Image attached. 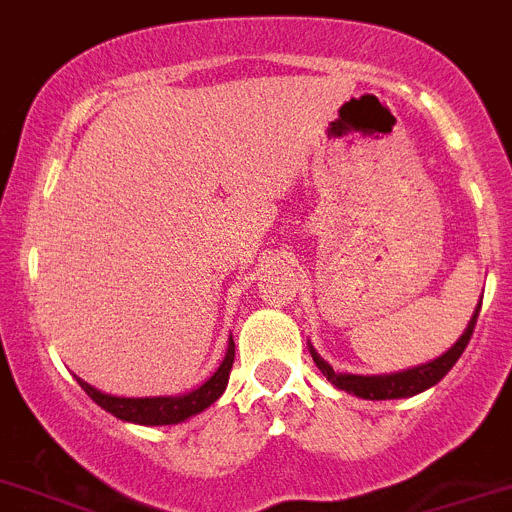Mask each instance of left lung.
I'll return each instance as SVG.
<instances>
[{"mask_svg":"<svg viewBox=\"0 0 512 512\" xmlns=\"http://www.w3.org/2000/svg\"><path fill=\"white\" fill-rule=\"evenodd\" d=\"M482 302L475 307L472 320L467 322L464 332L459 335V340L454 342L447 353H442L439 358L429 360V363L414 365V368L396 370V373H383V375H355V373H335L332 365L322 358L317 350H314L312 342H307L309 355H312L314 365L322 370V375H327V381L332 383L340 391H348L358 398H368V401H391V398H411L416 393L426 391V388L437 386L444 375L452 370V365L457 363L459 355L464 353L467 342H470L472 332H475L477 314H480Z\"/></svg>","mask_w":512,"mask_h":512,"instance_id":"1","label":"left lung"}]
</instances>
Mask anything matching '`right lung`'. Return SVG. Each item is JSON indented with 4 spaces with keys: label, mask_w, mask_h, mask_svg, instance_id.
Wrapping results in <instances>:
<instances>
[{
    "label": "right lung",
    "mask_w": 512,
    "mask_h": 512,
    "mask_svg": "<svg viewBox=\"0 0 512 512\" xmlns=\"http://www.w3.org/2000/svg\"><path fill=\"white\" fill-rule=\"evenodd\" d=\"M233 358H236V345H233V337L228 340V350H225L223 363L218 365L208 381L200 383L198 388L192 391L180 393V396H144V398H126V396H111V393H103L98 388H93L91 383L81 381L83 391L93 398V401L101 406L103 411H109L111 416L121 421H131V424L142 426H170V424H182V421L192 419L195 414L205 411L210 403L218 401L223 396L225 386H228V375H231Z\"/></svg>",
    "instance_id": "add662e5"
}]
</instances>
